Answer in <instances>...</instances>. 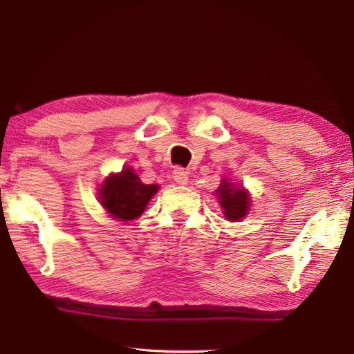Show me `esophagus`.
Here are the masks:
<instances>
[{
	"instance_id": "34e87169",
	"label": "esophagus",
	"mask_w": 354,
	"mask_h": 354,
	"mask_svg": "<svg viewBox=\"0 0 354 354\" xmlns=\"http://www.w3.org/2000/svg\"><path fill=\"white\" fill-rule=\"evenodd\" d=\"M173 178H175L176 184H179V185H184V184L189 183L187 171L183 170V169H176L175 171H173Z\"/></svg>"
}]
</instances>
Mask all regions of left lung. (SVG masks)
Instances as JSON below:
<instances>
[{"mask_svg":"<svg viewBox=\"0 0 354 354\" xmlns=\"http://www.w3.org/2000/svg\"><path fill=\"white\" fill-rule=\"evenodd\" d=\"M215 192H217L218 201L227 220L239 221L248 214L251 201L248 192L243 187H236L232 183L221 179V184Z\"/></svg>","mask_w":354,"mask_h":354,"instance_id":"left-lung-1","label":"left lung"}]
</instances>
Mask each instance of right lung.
Instances as JSON below:
<instances>
[{"label":"right lung","instance_id":"obj_1","mask_svg":"<svg viewBox=\"0 0 354 354\" xmlns=\"http://www.w3.org/2000/svg\"><path fill=\"white\" fill-rule=\"evenodd\" d=\"M156 184H143L131 167L112 173L101 184L98 200L111 217L131 221L140 217L151 196L158 192Z\"/></svg>","mask_w":354,"mask_h":354}]
</instances>
